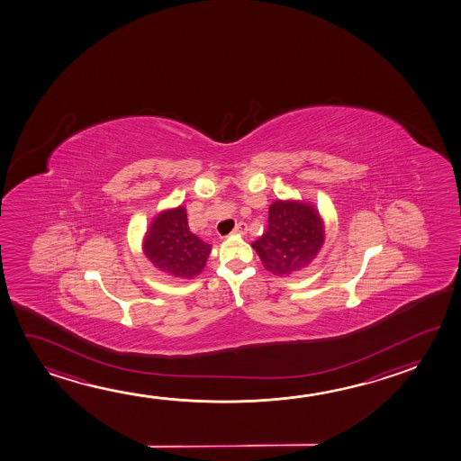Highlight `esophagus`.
<instances>
[{"mask_svg": "<svg viewBox=\"0 0 461 461\" xmlns=\"http://www.w3.org/2000/svg\"><path fill=\"white\" fill-rule=\"evenodd\" d=\"M248 231V225L244 223V221H240V223H236V227H234L233 233L234 234H244Z\"/></svg>", "mask_w": 461, "mask_h": 461, "instance_id": "34e87169", "label": "esophagus"}]
</instances>
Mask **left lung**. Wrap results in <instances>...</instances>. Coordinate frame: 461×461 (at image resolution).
Returning a JSON list of instances; mask_svg holds the SVG:
<instances>
[{
  "label": "left lung",
  "mask_w": 461,
  "mask_h": 461,
  "mask_svg": "<svg viewBox=\"0 0 461 461\" xmlns=\"http://www.w3.org/2000/svg\"><path fill=\"white\" fill-rule=\"evenodd\" d=\"M325 241V228L312 205L276 201L268 211V227L252 248L268 272L291 275L317 257Z\"/></svg>",
  "instance_id": "left-lung-1"
}]
</instances>
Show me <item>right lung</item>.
I'll return each instance as SVG.
<instances>
[{
    "instance_id": "1",
    "label": "right lung",
    "mask_w": 461,
    "mask_h": 461,
    "mask_svg": "<svg viewBox=\"0 0 461 461\" xmlns=\"http://www.w3.org/2000/svg\"><path fill=\"white\" fill-rule=\"evenodd\" d=\"M144 254L160 272L176 278H194L204 268L211 244L191 233L186 209L162 212L144 238Z\"/></svg>"
}]
</instances>
